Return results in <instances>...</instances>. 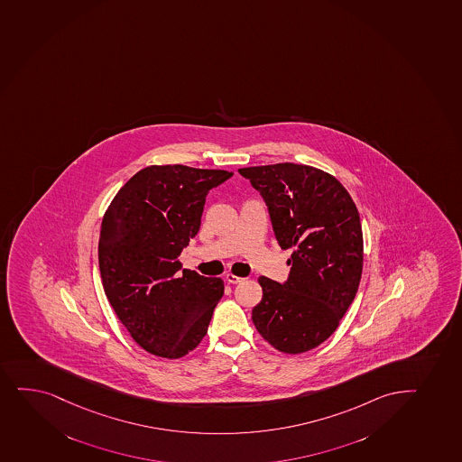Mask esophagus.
<instances>
[{
    "label": "esophagus",
    "mask_w": 462,
    "mask_h": 462,
    "mask_svg": "<svg viewBox=\"0 0 462 462\" xmlns=\"http://www.w3.org/2000/svg\"><path fill=\"white\" fill-rule=\"evenodd\" d=\"M243 280L244 278H239V276L234 275V273H227V275H226V281L230 282V284H238V282H241Z\"/></svg>",
    "instance_id": "obj_1"
}]
</instances>
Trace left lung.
I'll return each instance as SVG.
<instances>
[{
    "label": "left lung",
    "mask_w": 462,
    "mask_h": 462,
    "mask_svg": "<svg viewBox=\"0 0 462 462\" xmlns=\"http://www.w3.org/2000/svg\"><path fill=\"white\" fill-rule=\"evenodd\" d=\"M239 173L264 198L276 241L291 249L284 284L261 276L252 310L261 337L284 353L309 352L339 326L363 275L358 208L337 178L317 167L280 162Z\"/></svg>",
    "instance_id": "left-lung-1"
}]
</instances>
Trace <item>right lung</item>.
Segmentation results:
<instances>
[{
  "label": "right lung",
  "mask_w": 462,
  "mask_h": 462,
  "mask_svg": "<svg viewBox=\"0 0 462 462\" xmlns=\"http://www.w3.org/2000/svg\"><path fill=\"white\" fill-rule=\"evenodd\" d=\"M232 175L181 164L145 167L104 213V291L130 337L152 355L181 358L208 333L223 280L181 269L178 256L199 230L208 193Z\"/></svg>",
  "instance_id": "1"
}]
</instances>
